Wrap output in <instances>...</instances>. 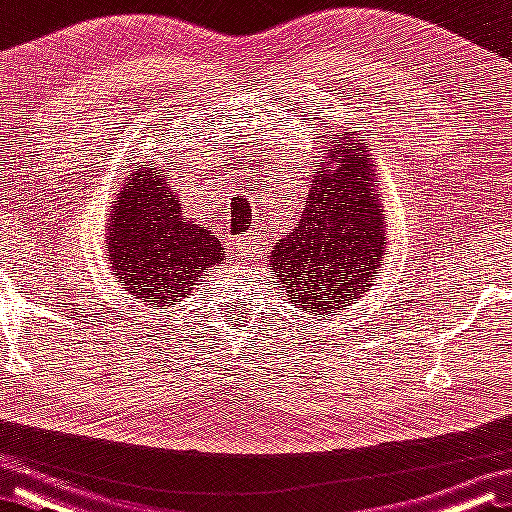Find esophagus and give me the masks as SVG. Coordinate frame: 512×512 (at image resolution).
Returning a JSON list of instances; mask_svg holds the SVG:
<instances>
[{
  "label": "esophagus",
  "instance_id": "34e87169",
  "mask_svg": "<svg viewBox=\"0 0 512 512\" xmlns=\"http://www.w3.org/2000/svg\"><path fill=\"white\" fill-rule=\"evenodd\" d=\"M234 250L241 259H259L262 248L257 246V239H253V236H241V239L234 241Z\"/></svg>",
  "mask_w": 512,
  "mask_h": 512
}]
</instances>
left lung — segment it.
Here are the masks:
<instances>
[{
    "label": "left lung",
    "mask_w": 512,
    "mask_h": 512,
    "mask_svg": "<svg viewBox=\"0 0 512 512\" xmlns=\"http://www.w3.org/2000/svg\"><path fill=\"white\" fill-rule=\"evenodd\" d=\"M363 147V140L349 135L333 137L326 163L310 174L299 225L271 250L278 282L308 315H331L361 299L386 253L375 167Z\"/></svg>",
    "instance_id": "1"
}]
</instances>
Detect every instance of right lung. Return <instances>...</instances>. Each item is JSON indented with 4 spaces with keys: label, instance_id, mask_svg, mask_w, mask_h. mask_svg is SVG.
Returning <instances> with one entry per match:
<instances>
[{
    "label": "right lung",
    "instance_id": "obj_1",
    "mask_svg": "<svg viewBox=\"0 0 512 512\" xmlns=\"http://www.w3.org/2000/svg\"><path fill=\"white\" fill-rule=\"evenodd\" d=\"M163 154V151H160ZM112 276L133 299L165 308L177 305L225 248L209 227L183 216L167 167L131 172L108 220Z\"/></svg>",
    "mask_w": 512,
    "mask_h": 512
}]
</instances>
